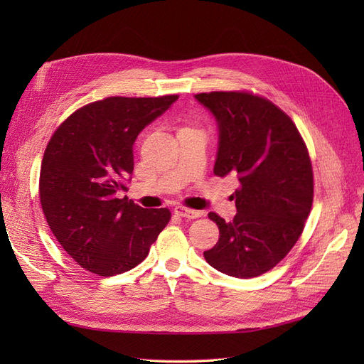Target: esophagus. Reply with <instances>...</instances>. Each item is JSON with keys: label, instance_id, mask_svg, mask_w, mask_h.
Returning <instances> with one entry per match:
<instances>
[{"label": "esophagus", "instance_id": "obj_1", "mask_svg": "<svg viewBox=\"0 0 364 364\" xmlns=\"http://www.w3.org/2000/svg\"><path fill=\"white\" fill-rule=\"evenodd\" d=\"M174 214L179 215V217H183V218H188V220L199 218L202 215L199 211H196V209H188V208H183V206H176Z\"/></svg>", "mask_w": 364, "mask_h": 364}]
</instances>
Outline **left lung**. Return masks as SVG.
<instances>
[{"label": "left lung", "mask_w": 364, "mask_h": 364, "mask_svg": "<svg viewBox=\"0 0 364 364\" xmlns=\"http://www.w3.org/2000/svg\"><path fill=\"white\" fill-rule=\"evenodd\" d=\"M194 98L218 129L214 174L234 176L232 222L209 213L217 245L203 252L209 266L234 278H255L287 255L301 237L313 205V168L287 114L247 92H209Z\"/></svg>", "instance_id": "left-lung-1"}]
</instances>
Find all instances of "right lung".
<instances>
[{"mask_svg": "<svg viewBox=\"0 0 364 364\" xmlns=\"http://www.w3.org/2000/svg\"><path fill=\"white\" fill-rule=\"evenodd\" d=\"M178 98L109 97L80 107L51 136L39 178L42 211L83 269L100 277L134 269L170 222L167 208H141L119 191L134 173L136 136Z\"/></svg>", "mask_w": 364, "mask_h": 364, "instance_id": "obj_1", "label": "right lung"}]
</instances>
